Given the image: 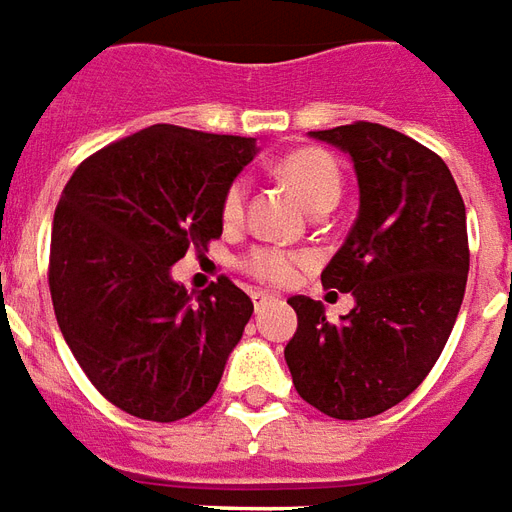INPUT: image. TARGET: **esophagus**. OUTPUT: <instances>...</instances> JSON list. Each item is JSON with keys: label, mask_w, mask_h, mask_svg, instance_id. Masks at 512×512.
Masks as SVG:
<instances>
[{"label": "esophagus", "mask_w": 512, "mask_h": 512, "mask_svg": "<svg viewBox=\"0 0 512 512\" xmlns=\"http://www.w3.org/2000/svg\"><path fill=\"white\" fill-rule=\"evenodd\" d=\"M268 301H274V295L266 293V290H252V304H255V309H263Z\"/></svg>", "instance_id": "1"}]
</instances>
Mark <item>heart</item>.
Returning a JSON list of instances; mask_svg holds the SVG:
<instances>
[{
    "label": "heart",
    "mask_w": 512,
    "mask_h": 512,
    "mask_svg": "<svg viewBox=\"0 0 512 512\" xmlns=\"http://www.w3.org/2000/svg\"><path fill=\"white\" fill-rule=\"evenodd\" d=\"M279 173L309 211L333 208L339 195H342V170H339L331 154L323 149L306 146V149L290 151L285 160L279 162ZM246 192H249V184H246L244 176H238V179L227 184L225 195H222V219H225V225H238L244 219ZM301 266H306L304 252H290V249H282V246H252L241 257V268L246 274L257 279V282H266V285L293 282Z\"/></svg>",
    "instance_id": "b5f03b06"
}]
</instances>
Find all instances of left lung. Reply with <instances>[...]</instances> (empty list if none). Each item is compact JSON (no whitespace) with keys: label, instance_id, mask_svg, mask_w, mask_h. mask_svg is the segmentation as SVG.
<instances>
[{"label":"left lung","instance_id":"left-lung-1","mask_svg":"<svg viewBox=\"0 0 512 512\" xmlns=\"http://www.w3.org/2000/svg\"><path fill=\"white\" fill-rule=\"evenodd\" d=\"M312 138L355 162L361 208L323 287L355 295L342 323L293 295L298 331L285 361L298 396L339 420L374 418L426 380L445 350L469 271L467 208L448 165L418 140L372 121Z\"/></svg>","mask_w":512,"mask_h":512}]
</instances>
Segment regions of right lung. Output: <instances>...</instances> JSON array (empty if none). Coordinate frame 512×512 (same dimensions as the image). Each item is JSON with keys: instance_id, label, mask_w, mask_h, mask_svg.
Here are the masks:
<instances>
[{"instance_id": "obj_1", "label": "right lung", "mask_w": 512, "mask_h": 512, "mask_svg": "<svg viewBox=\"0 0 512 512\" xmlns=\"http://www.w3.org/2000/svg\"><path fill=\"white\" fill-rule=\"evenodd\" d=\"M255 151V138L154 124L86 157L59 198L56 323L94 388L135 418L198 412L252 317L227 276L192 298L170 266L222 236V195Z\"/></svg>"}]
</instances>
